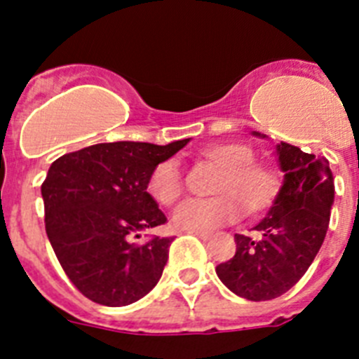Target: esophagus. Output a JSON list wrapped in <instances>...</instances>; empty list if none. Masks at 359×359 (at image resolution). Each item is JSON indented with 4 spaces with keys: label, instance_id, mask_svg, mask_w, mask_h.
<instances>
[{
    "label": "esophagus",
    "instance_id": "34e87169",
    "mask_svg": "<svg viewBox=\"0 0 359 359\" xmlns=\"http://www.w3.org/2000/svg\"><path fill=\"white\" fill-rule=\"evenodd\" d=\"M189 233H192V236L199 237V239H203V241H207L212 237L210 231H201V230H192V231H189Z\"/></svg>",
    "mask_w": 359,
    "mask_h": 359
}]
</instances>
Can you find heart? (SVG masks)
Wrapping results in <instances>:
<instances>
[{
	"label": "heart",
	"instance_id": "heart-1",
	"mask_svg": "<svg viewBox=\"0 0 359 359\" xmlns=\"http://www.w3.org/2000/svg\"><path fill=\"white\" fill-rule=\"evenodd\" d=\"M203 154L226 170L219 185V198H190L172 212V224L177 230L208 231L224 226L244 214V207L257 212L268 207L277 192V180L268 169L255 165V152L244 144L210 145ZM147 190L161 205H170L183 192L182 163L177 158L158 163L152 169Z\"/></svg>",
	"mask_w": 359,
	"mask_h": 359
}]
</instances>
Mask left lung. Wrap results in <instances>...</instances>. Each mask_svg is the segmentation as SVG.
<instances>
[{
  "instance_id": "obj_1",
  "label": "left lung",
  "mask_w": 359,
  "mask_h": 359,
  "mask_svg": "<svg viewBox=\"0 0 359 359\" xmlns=\"http://www.w3.org/2000/svg\"><path fill=\"white\" fill-rule=\"evenodd\" d=\"M277 156L284 182L273 207L253 228L259 237L236 233V255L215 268L228 290L253 302L280 297L304 277L325 239L334 203L325 158L286 142L277 145Z\"/></svg>"
}]
</instances>
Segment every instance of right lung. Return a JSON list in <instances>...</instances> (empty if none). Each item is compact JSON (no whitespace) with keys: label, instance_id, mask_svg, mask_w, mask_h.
<instances>
[{"label":"right lung","instance_id":"right-lung-1","mask_svg":"<svg viewBox=\"0 0 359 359\" xmlns=\"http://www.w3.org/2000/svg\"><path fill=\"white\" fill-rule=\"evenodd\" d=\"M189 144L111 142L69 152L41 185L46 236L65 273L84 297L120 307L160 280L172 237L133 243L167 221L147 192L152 169Z\"/></svg>","mask_w":359,"mask_h":359}]
</instances>
